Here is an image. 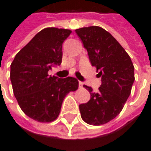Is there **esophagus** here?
<instances>
[{"label":"esophagus","mask_w":151,"mask_h":151,"mask_svg":"<svg viewBox=\"0 0 151 151\" xmlns=\"http://www.w3.org/2000/svg\"><path fill=\"white\" fill-rule=\"evenodd\" d=\"M83 83H82V82H81V81H79V87H81H81H83Z\"/></svg>","instance_id":"34e87169"}]
</instances>
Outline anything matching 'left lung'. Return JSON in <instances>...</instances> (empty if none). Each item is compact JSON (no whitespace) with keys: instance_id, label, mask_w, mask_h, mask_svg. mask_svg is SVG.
<instances>
[{"instance_id":"8db88e82","label":"left lung","mask_w":151,"mask_h":151,"mask_svg":"<svg viewBox=\"0 0 151 151\" xmlns=\"http://www.w3.org/2000/svg\"><path fill=\"white\" fill-rule=\"evenodd\" d=\"M96 68L101 85L98 92L84 85L91 99L79 106L81 119L88 124H107L122 111L134 81V67L129 55L113 36L101 27L76 30Z\"/></svg>"}]
</instances>
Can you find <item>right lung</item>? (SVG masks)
<instances>
[{"label":"right lung","instance_id":"right-lung-1","mask_svg":"<svg viewBox=\"0 0 151 151\" xmlns=\"http://www.w3.org/2000/svg\"><path fill=\"white\" fill-rule=\"evenodd\" d=\"M70 33L69 29L44 28L16 55L11 65L15 97L22 112L38 122L55 120L64 98L78 88L77 79L59 78L48 73L61 64L62 44Z\"/></svg>","mask_w":151,"mask_h":151}]
</instances>
